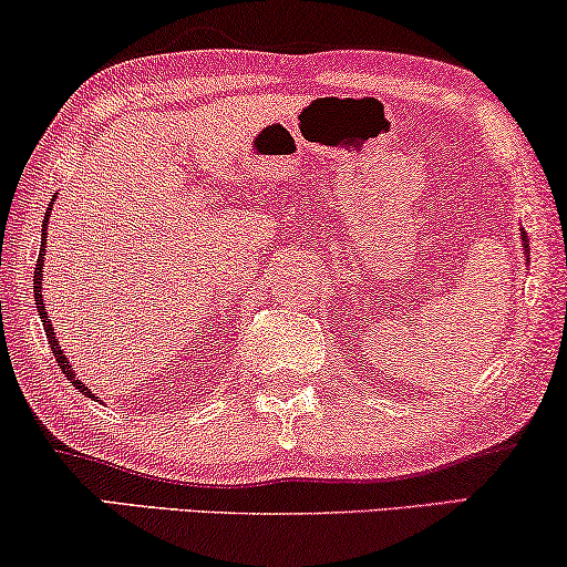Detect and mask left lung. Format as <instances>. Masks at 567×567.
Wrapping results in <instances>:
<instances>
[{
	"label": "left lung",
	"mask_w": 567,
	"mask_h": 567,
	"mask_svg": "<svg viewBox=\"0 0 567 567\" xmlns=\"http://www.w3.org/2000/svg\"><path fill=\"white\" fill-rule=\"evenodd\" d=\"M526 231L524 229H520V245H524V255H526V266H528V245H526Z\"/></svg>",
	"instance_id": "obj_1"
}]
</instances>
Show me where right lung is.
<instances>
[{"mask_svg":"<svg viewBox=\"0 0 567 567\" xmlns=\"http://www.w3.org/2000/svg\"><path fill=\"white\" fill-rule=\"evenodd\" d=\"M54 203H56V195L51 197V205L47 208V213H43V224H41V247H39V262H35V274H33V297H35V307H39V315H41V326H43V333H47V338H49V343H51V354H54V359H56V367L59 370L64 372V378H68L70 382H72V388H75V391H80L85 395V399H91V401H99V395H95L91 388L85 385L83 380H78V374H75V367H72V362L68 359V354H64V349L59 347V341H56V333H54V328H51V322H49V315H47V307H43V297H41V289H43V252H47V226H49V213H51V208H54Z\"/></svg>","mask_w":567,"mask_h":567,"instance_id":"obj_1","label":"right lung"}]
</instances>
